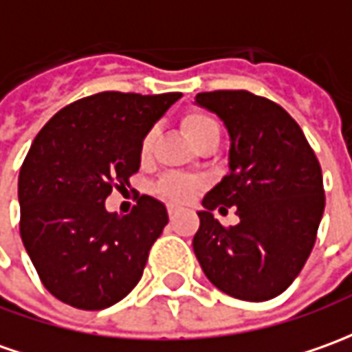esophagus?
Here are the masks:
<instances>
[{
  "instance_id": "34e87169",
  "label": "esophagus",
  "mask_w": 352,
  "mask_h": 352,
  "mask_svg": "<svg viewBox=\"0 0 352 352\" xmlns=\"http://www.w3.org/2000/svg\"><path fill=\"white\" fill-rule=\"evenodd\" d=\"M167 212H169V219H171V221H173L177 216H179V210H177V208H173V206L167 208Z\"/></svg>"
}]
</instances>
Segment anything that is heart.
Segmentation results:
<instances>
[{"label": "heart", "instance_id": "heart-1", "mask_svg": "<svg viewBox=\"0 0 352 352\" xmlns=\"http://www.w3.org/2000/svg\"><path fill=\"white\" fill-rule=\"evenodd\" d=\"M181 129L185 136L192 142L198 144L202 142L206 136L210 135H219V123L216 121V117L210 116L208 111L200 109V107H192V109H186L185 113L181 116ZM154 144H156V131L150 129L144 136H142V142H140V160L148 162L152 157L154 152ZM200 181H196L192 177L185 175H166L160 183L156 185V192L167 202H173V204H185L188 202L195 192L200 188Z\"/></svg>", "mask_w": 352, "mask_h": 352}]
</instances>
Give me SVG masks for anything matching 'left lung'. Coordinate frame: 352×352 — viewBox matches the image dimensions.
Here are the masks:
<instances>
[{
	"label": "left lung",
	"mask_w": 352,
	"mask_h": 352,
	"mask_svg": "<svg viewBox=\"0 0 352 352\" xmlns=\"http://www.w3.org/2000/svg\"><path fill=\"white\" fill-rule=\"evenodd\" d=\"M196 104L219 116L231 138L229 175L202 200L195 254L229 296L262 302L295 281L316 243L326 208L322 167L296 121L276 102L246 90L200 92ZM237 206L226 228L216 207Z\"/></svg>",
	"instance_id": "left-lung-1"
}]
</instances>
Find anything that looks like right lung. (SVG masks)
Instances as JSON below:
<instances>
[{"label":"right lung","mask_w":352,"mask_h":352,"mask_svg":"<svg viewBox=\"0 0 352 352\" xmlns=\"http://www.w3.org/2000/svg\"><path fill=\"white\" fill-rule=\"evenodd\" d=\"M181 92H100L52 117L19 173L21 239L40 281L61 302L102 310L140 281L167 226L166 206L142 195L131 214L104 206L140 167V142Z\"/></svg>","instance_id":"add662e5"}]
</instances>
